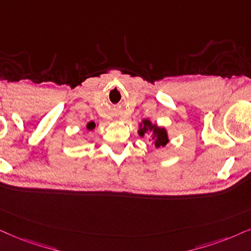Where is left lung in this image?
Masks as SVG:
<instances>
[{
  "mask_svg": "<svg viewBox=\"0 0 251 251\" xmlns=\"http://www.w3.org/2000/svg\"><path fill=\"white\" fill-rule=\"evenodd\" d=\"M138 134L144 138V136L147 134L149 135V140L153 141L156 148L164 147L168 142H169V138H168V132L166 127L163 126H158L157 124L151 122V119L146 118L142 119L140 123H139V129Z\"/></svg>",
  "mask_w": 251,
  "mask_h": 251,
  "instance_id": "obj_1",
  "label": "left lung"
}]
</instances>
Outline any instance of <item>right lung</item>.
I'll use <instances>...</instances> for the list:
<instances>
[{
  "label": "right lung",
  "mask_w": 251,
  "mask_h": 251,
  "mask_svg": "<svg viewBox=\"0 0 251 251\" xmlns=\"http://www.w3.org/2000/svg\"><path fill=\"white\" fill-rule=\"evenodd\" d=\"M97 127V124L93 122V120H90V122L87 123V125H85V128L88 129V131H93V129H95Z\"/></svg>",
  "instance_id": "right-lung-1"
}]
</instances>
